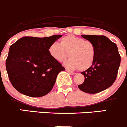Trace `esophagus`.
I'll return each instance as SVG.
<instances>
[{"label":"esophagus","instance_id":"34e87169","mask_svg":"<svg viewBox=\"0 0 127 127\" xmlns=\"http://www.w3.org/2000/svg\"><path fill=\"white\" fill-rule=\"evenodd\" d=\"M66 71H67L68 73H69L70 74H71V75H74V74H75V72L70 71V70H68V69H66Z\"/></svg>","mask_w":127,"mask_h":127}]
</instances>
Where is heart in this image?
I'll return each mask as SVG.
<instances>
[{
    "instance_id": "obj_1",
    "label": "heart",
    "mask_w": 127,
    "mask_h": 127,
    "mask_svg": "<svg viewBox=\"0 0 127 127\" xmlns=\"http://www.w3.org/2000/svg\"><path fill=\"white\" fill-rule=\"evenodd\" d=\"M48 50L52 57L59 62L65 60L68 55L70 59L65 62V65L82 71L91 67L96 55V48L91 41L73 35L63 37L60 45L54 43Z\"/></svg>"
}]
</instances>
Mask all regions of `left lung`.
Returning <instances> with one entry per match:
<instances>
[{
	"instance_id": "1",
	"label": "left lung",
	"mask_w": 127,
	"mask_h": 127,
	"mask_svg": "<svg viewBox=\"0 0 127 127\" xmlns=\"http://www.w3.org/2000/svg\"><path fill=\"white\" fill-rule=\"evenodd\" d=\"M81 36L94 44L96 55L91 67L81 72L85 79L78 88L85 93L96 94L108 89L114 83L120 65V55L117 45L105 36Z\"/></svg>"
}]
</instances>
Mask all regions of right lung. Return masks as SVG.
Masks as SVG:
<instances>
[{"instance_id": "right-lung-1", "label": "right lung", "mask_w": 127, "mask_h": 127, "mask_svg": "<svg viewBox=\"0 0 127 127\" xmlns=\"http://www.w3.org/2000/svg\"><path fill=\"white\" fill-rule=\"evenodd\" d=\"M60 37L25 36L10 46L5 67L9 80L17 91L32 97H41L51 91L59 73L65 70L48 50Z\"/></svg>"}]
</instances>
